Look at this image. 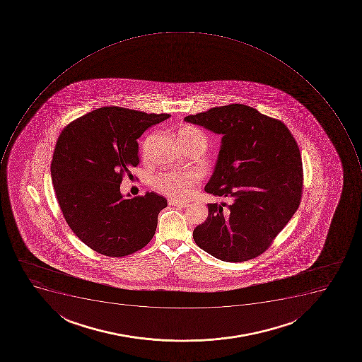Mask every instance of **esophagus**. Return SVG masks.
Returning <instances> with one entry per match:
<instances>
[{
	"label": "esophagus",
	"mask_w": 362,
	"mask_h": 362,
	"mask_svg": "<svg viewBox=\"0 0 362 362\" xmlns=\"http://www.w3.org/2000/svg\"><path fill=\"white\" fill-rule=\"evenodd\" d=\"M168 205L177 206V207L180 208H185L188 207L189 204H187V202H177V200L170 199L168 200Z\"/></svg>",
	"instance_id": "1"
}]
</instances>
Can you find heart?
<instances>
[{"label":"heart","instance_id":"b5f03b06","mask_svg":"<svg viewBox=\"0 0 362 362\" xmlns=\"http://www.w3.org/2000/svg\"><path fill=\"white\" fill-rule=\"evenodd\" d=\"M181 139H199L206 144L205 134L198 129L185 126L179 130ZM199 175L196 172H165L155 177V187L173 200H185L194 192Z\"/></svg>","mask_w":362,"mask_h":362}]
</instances>
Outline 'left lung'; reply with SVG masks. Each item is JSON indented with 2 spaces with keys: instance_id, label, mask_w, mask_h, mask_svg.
<instances>
[{
  "instance_id": "left-lung-1",
  "label": "left lung",
  "mask_w": 362,
  "mask_h": 362,
  "mask_svg": "<svg viewBox=\"0 0 362 362\" xmlns=\"http://www.w3.org/2000/svg\"><path fill=\"white\" fill-rule=\"evenodd\" d=\"M187 122L222 134L207 194L228 198L208 204V217L194 230L196 245L228 262L265 252L301 202L303 168L299 146L279 119L243 104L188 115Z\"/></svg>"
}]
</instances>
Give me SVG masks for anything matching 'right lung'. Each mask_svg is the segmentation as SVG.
Masks as SVG:
<instances>
[{
  "label": "right lung",
  "mask_w": 362,
  "mask_h": 362,
  "mask_svg": "<svg viewBox=\"0 0 362 362\" xmlns=\"http://www.w3.org/2000/svg\"><path fill=\"white\" fill-rule=\"evenodd\" d=\"M170 117L105 106L61 132L51 164L57 202L74 233L98 254L128 256L153 239L165 198L146 192L127 199L119 185L139 164L138 138Z\"/></svg>",
  "instance_id": "right-lung-1"
}]
</instances>
